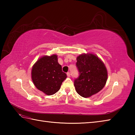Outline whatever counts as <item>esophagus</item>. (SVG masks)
I'll list each match as a JSON object with an SVG mask.
<instances>
[{"label":"esophagus","instance_id":"34e87169","mask_svg":"<svg viewBox=\"0 0 135 135\" xmlns=\"http://www.w3.org/2000/svg\"><path fill=\"white\" fill-rule=\"evenodd\" d=\"M67 76H68V77H70L71 74H70V73H67Z\"/></svg>","mask_w":135,"mask_h":135}]
</instances>
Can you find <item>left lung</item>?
<instances>
[{
  "label": "left lung",
  "instance_id": "left-lung-1",
  "mask_svg": "<svg viewBox=\"0 0 135 135\" xmlns=\"http://www.w3.org/2000/svg\"><path fill=\"white\" fill-rule=\"evenodd\" d=\"M79 76L74 81L75 90L85 98L97 93L107 81V68L102 60L93 53L82 54L76 57Z\"/></svg>",
  "mask_w": 135,
  "mask_h": 135
}]
</instances>
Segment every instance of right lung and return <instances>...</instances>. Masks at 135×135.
<instances>
[{"label": "right lung", "instance_id": "right-lung-1", "mask_svg": "<svg viewBox=\"0 0 135 135\" xmlns=\"http://www.w3.org/2000/svg\"><path fill=\"white\" fill-rule=\"evenodd\" d=\"M31 78L35 87L47 95H53L59 90L67 74L62 71L56 54L44 56L32 66Z\"/></svg>", "mask_w": 135, "mask_h": 135}]
</instances>
